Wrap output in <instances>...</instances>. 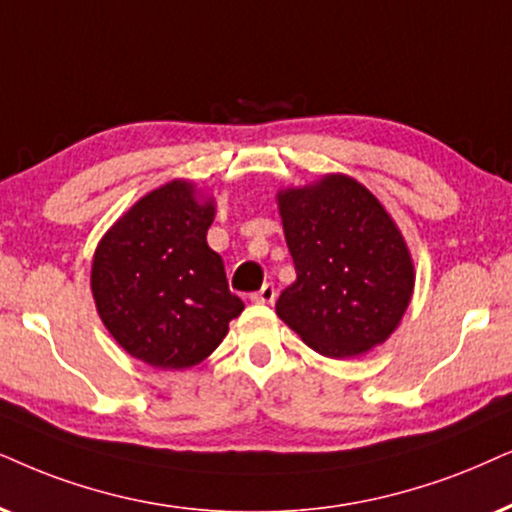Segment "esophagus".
<instances>
[{
	"label": "esophagus",
	"mask_w": 512,
	"mask_h": 512,
	"mask_svg": "<svg viewBox=\"0 0 512 512\" xmlns=\"http://www.w3.org/2000/svg\"><path fill=\"white\" fill-rule=\"evenodd\" d=\"M252 302H260V304H271L276 300V288L274 283H264V286L257 290V293L250 295Z\"/></svg>",
	"instance_id": "1"
}]
</instances>
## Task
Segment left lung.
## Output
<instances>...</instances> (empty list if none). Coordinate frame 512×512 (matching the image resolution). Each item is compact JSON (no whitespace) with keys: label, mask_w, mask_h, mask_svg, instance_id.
<instances>
[{"label":"left lung","mask_w":512,"mask_h":512,"mask_svg":"<svg viewBox=\"0 0 512 512\" xmlns=\"http://www.w3.org/2000/svg\"><path fill=\"white\" fill-rule=\"evenodd\" d=\"M276 200L297 274L276 302L281 321L331 359L383 345L409 307L416 274L380 200L347 174L283 189Z\"/></svg>","instance_id":"left-lung-1"}]
</instances>
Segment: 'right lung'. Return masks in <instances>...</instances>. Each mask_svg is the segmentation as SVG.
<instances>
[{
	"instance_id": "1",
	"label": "right lung",
	"mask_w": 512,
	"mask_h": 512,
	"mask_svg": "<svg viewBox=\"0 0 512 512\" xmlns=\"http://www.w3.org/2000/svg\"><path fill=\"white\" fill-rule=\"evenodd\" d=\"M212 219L215 203L174 179L137 200L96 245V312L115 342L148 366L200 364L243 312L208 245Z\"/></svg>"
}]
</instances>
